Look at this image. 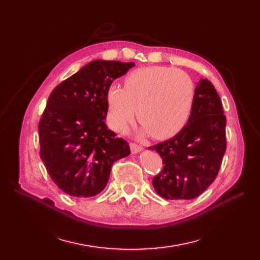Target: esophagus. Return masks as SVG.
Wrapping results in <instances>:
<instances>
[{"label":"esophagus","instance_id":"1","mask_svg":"<svg viewBox=\"0 0 260 260\" xmlns=\"http://www.w3.org/2000/svg\"><path fill=\"white\" fill-rule=\"evenodd\" d=\"M130 148H131V153H132V154H137V153L141 152V151H142V149H143L142 146H140V145H138V144H136V143H131V144H130Z\"/></svg>","mask_w":260,"mask_h":260}]
</instances>
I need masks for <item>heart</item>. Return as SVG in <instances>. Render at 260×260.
Wrapping results in <instances>:
<instances>
[{
    "label": "heart",
    "instance_id": "obj_1",
    "mask_svg": "<svg viewBox=\"0 0 260 260\" xmlns=\"http://www.w3.org/2000/svg\"><path fill=\"white\" fill-rule=\"evenodd\" d=\"M124 89L111 85L106 93L108 120L122 131L135 120L159 140L176 136L190 119L195 99L191 77L182 70L165 66L133 70L123 80Z\"/></svg>",
    "mask_w": 260,
    "mask_h": 260
}]
</instances>
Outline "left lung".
<instances>
[{
	"label": "left lung",
	"mask_w": 260,
	"mask_h": 260,
	"mask_svg": "<svg viewBox=\"0 0 260 260\" xmlns=\"http://www.w3.org/2000/svg\"><path fill=\"white\" fill-rule=\"evenodd\" d=\"M221 100L208 79H201L187 123L178 135L149 149L159 153L162 169L153 178L166 200H193L214 182L226 148Z\"/></svg>",
	"instance_id": "1"
}]
</instances>
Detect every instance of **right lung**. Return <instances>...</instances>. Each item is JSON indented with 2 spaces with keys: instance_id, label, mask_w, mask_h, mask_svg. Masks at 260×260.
<instances>
[{
  "instance_id": "1",
  "label": "right lung",
  "mask_w": 260,
  "mask_h": 260,
  "mask_svg": "<svg viewBox=\"0 0 260 260\" xmlns=\"http://www.w3.org/2000/svg\"><path fill=\"white\" fill-rule=\"evenodd\" d=\"M135 62L96 59L55 88L39 122L40 157L51 179L75 198L104 190L113 164L130 154L104 119L112 82Z\"/></svg>"
}]
</instances>
